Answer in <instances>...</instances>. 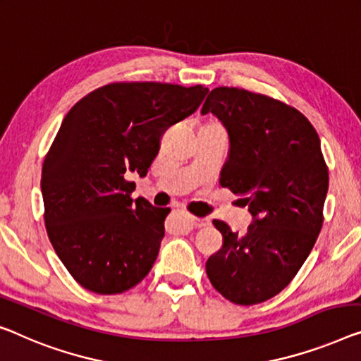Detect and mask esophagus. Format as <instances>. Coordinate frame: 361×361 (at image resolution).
Returning <instances> with one entry per match:
<instances>
[{
  "instance_id": "obj_1",
  "label": "esophagus",
  "mask_w": 361,
  "mask_h": 361,
  "mask_svg": "<svg viewBox=\"0 0 361 361\" xmlns=\"http://www.w3.org/2000/svg\"><path fill=\"white\" fill-rule=\"evenodd\" d=\"M190 222L195 225L196 228H204V227H209V225H211V219H201V217H190Z\"/></svg>"
}]
</instances>
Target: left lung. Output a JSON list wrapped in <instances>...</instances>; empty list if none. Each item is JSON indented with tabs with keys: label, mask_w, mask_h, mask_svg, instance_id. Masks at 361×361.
Returning <instances> with one entry per match:
<instances>
[{
	"label": "left lung",
	"mask_w": 361,
	"mask_h": 361,
	"mask_svg": "<svg viewBox=\"0 0 361 361\" xmlns=\"http://www.w3.org/2000/svg\"><path fill=\"white\" fill-rule=\"evenodd\" d=\"M201 113L228 131L220 186L255 217L243 235L214 220L224 245L207 259V277L235 305L262 303L297 276L324 222L329 170L319 136L297 109L238 87L211 90Z\"/></svg>",
	"instance_id": "obj_1"
}]
</instances>
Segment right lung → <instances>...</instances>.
Masks as SVG:
<instances>
[{
    "mask_svg": "<svg viewBox=\"0 0 361 361\" xmlns=\"http://www.w3.org/2000/svg\"><path fill=\"white\" fill-rule=\"evenodd\" d=\"M209 89L162 82H113L82 97L64 116L42 166L48 238L74 281L99 295L133 288L157 259L170 209L144 197L160 139L197 110Z\"/></svg>",
    "mask_w": 361,
    "mask_h": 361,
    "instance_id": "obj_1",
    "label": "right lung"
}]
</instances>
